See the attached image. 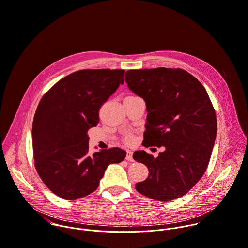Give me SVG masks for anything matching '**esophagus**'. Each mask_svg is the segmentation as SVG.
<instances>
[{"label":"esophagus","instance_id":"obj_1","mask_svg":"<svg viewBox=\"0 0 248 248\" xmlns=\"http://www.w3.org/2000/svg\"><path fill=\"white\" fill-rule=\"evenodd\" d=\"M132 155H133L132 151H130V150H127V151H126V156H125V158H126L128 161H133V157H132Z\"/></svg>","mask_w":248,"mask_h":248}]
</instances>
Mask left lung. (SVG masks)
<instances>
[{"label": "left lung", "mask_w": 248, "mask_h": 248, "mask_svg": "<svg viewBox=\"0 0 248 248\" xmlns=\"http://www.w3.org/2000/svg\"><path fill=\"white\" fill-rule=\"evenodd\" d=\"M125 82L146 103L144 146L164 147L157 157L145 151L133 154L149 170L135 189L160 202L180 198L202 177L214 146L217 122L208 94L182 69L128 70Z\"/></svg>", "instance_id": "left-lung-1"}]
</instances>
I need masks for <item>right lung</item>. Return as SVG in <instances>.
I'll return each instance as SVG.
<instances>
[{
    "label": "right lung",
    "mask_w": 248,
    "mask_h": 248,
    "mask_svg": "<svg viewBox=\"0 0 248 248\" xmlns=\"http://www.w3.org/2000/svg\"><path fill=\"white\" fill-rule=\"evenodd\" d=\"M124 70H80L44 95L35 113L32 141L35 167L46 186L65 200L94 192L111 163L123 161L120 148L89 152L91 127L100 106L124 84Z\"/></svg>",
    "instance_id": "add662e5"
}]
</instances>
